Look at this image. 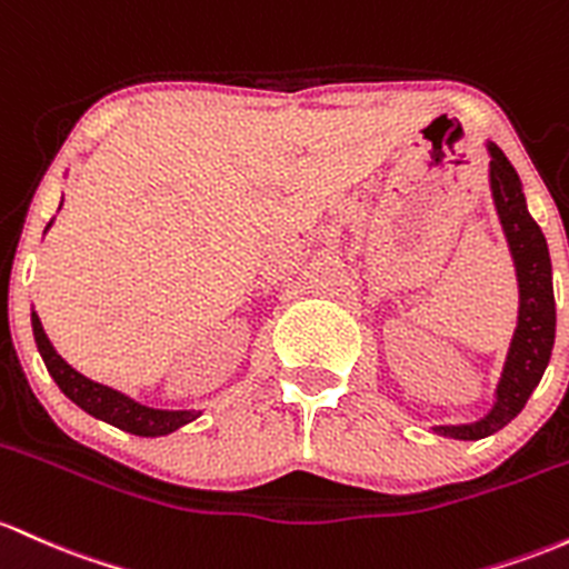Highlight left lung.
Instances as JSON below:
<instances>
[{"instance_id": "left-lung-1", "label": "left lung", "mask_w": 569, "mask_h": 569, "mask_svg": "<svg viewBox=\"0 0 569 569\" xmlns=\"http://www.w3.org/2000/svg\"><path fill=\"white\" fill-rule=\"evenodd\" d=\"M486 151L491 159V199H495L497 218L502 223L510 259L516 267L518 321L489 413L480 416L478 421L432 427V432L451 437V440H483V437L508 427L521 413L532 391L538 389L542 372L551 361L553 337H557V302H553V274L546 234L529 216L521 178L508 156L502 153V148L486 140Z\"/></svg>"}]
</instances>
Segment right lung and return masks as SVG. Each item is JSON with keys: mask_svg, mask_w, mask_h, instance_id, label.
I'll use <instances>...</instances> for the list:
<instances>
[{"mask_svg": "<svg viewBox=\"0 0 569 569\" xmlns=\"http://www.w3.org/2000/svg\"><path fill=\"white\" fill-rule=\"evenodd\" d=\"M64 202V197H61ZM61 210V204H59ZM53 227V221L48 223V229ZM31 332H34V342H37V351H40L42 361H46L48 372L56 380L61 391L78 405L80 410L86 413L99 418V421L110 423V427L123 429V432L137 435V437H164L178 432L180 427L186 423L197 421L202 416V410H164V408H151V405H142L137 399L127 397L123 391L110 389V386L97 383V380L86 378L83 372L74 370L72 365H67L61 359L59 351L53 348V342L48 340L46 329H42L40 316L34 313L31 308Z\"/></svg>", "mask_w": 569, "mask_h": 569, "instance_id": "add662e5", "label": "right lung"}]
</instances>
